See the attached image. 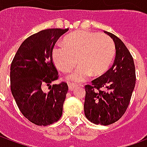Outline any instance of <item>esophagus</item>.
<instances>
[{
	"label": "esophagus",
	"mask_w": 147,
	"mask_h": 147,
	"mask_svg": "<svg viewBox=\"0 0 147 147\" xmlns=\"http://www.w3.org/2000/svg\"><path fill=\"white\" fill-rule=\"evenodd\" d=\"M78 86L76 83H68V88L70 90H73L75 89V87H76Z\"/></svg>",
	"instance_id": "34e87169"
}]
</instances>
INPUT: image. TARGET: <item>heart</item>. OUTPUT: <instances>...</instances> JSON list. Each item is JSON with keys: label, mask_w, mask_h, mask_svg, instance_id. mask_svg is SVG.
<instances>
[{"label": "heart", "mask_w": 147, "mask_h": 147, "mask_svg": "<svg viewBox=\"0 0 147 147\" xmlns=\"http://www.w3.org/2000/svg\"><path fill=\"white\" fill-rule=\"evenodd\" d=\"M116 47L110 37L102 34L80 30L68 34L64 39V45L53 49L52 57L59 70L66 73L80 64L68 79L83 81L92 75L102 76L113 60Z\"/></svg>", "instance_id": "heart-1"}]
</instances>
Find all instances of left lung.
<instances>
[{
    "label": "left lung",
    "instance_id": "obj_1",
    "mask_svg": "<svg viewBox=\"0 0 147 147\" xmlns=\"http://www.w3.org/2000/svg\"><path fill=\"white\" fill-rule=\"evenodd\" d=\"M105 33L115 43L116 57L105 73L85 86L84 113L90 122L109 125L120 120L126 112L136 76L134 60L126 45L113 34Z\"/></svg>",
    "mask_w": 147,
    "mask_h": 147
}]
</instances>
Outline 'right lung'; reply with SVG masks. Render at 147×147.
I'll use <instances>...</instances> for the list:
<instances>
[{"instance_id": "add662e5", "label": "right lung", "mask_w": 147, "mask_h": 147, "mask_svg": "<svg viewBox=\"0 0 147 147\" xmlns=\"http://www.w3.org/2000/svg\"><path fill=\"white\" fill-rule=\"evenodd\" d=\"M67 30L46 29L30 35L21 44L11 61V94L22 114L38 126L56 123L62 116L68 86L64 81L50 86L59 78L52 51ZM45 86H49L48 93L43 91Z\"/></svg>"}]
</instances>
